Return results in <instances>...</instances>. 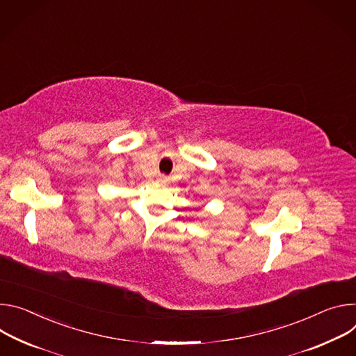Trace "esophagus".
Returning a JSON list of instances; mask_svg holds the SVG:
<instances>
[{"label": "esophagus", "mask_w": 356, "mask_h": 356, "mask_svg": "<svg viewBox=\"0 0 356 356\" xmlns=\"http://www.w3.org/2000/svg\"><path fill=\"white\" fill-rule=\"evenodd\" d=\"M156 181L160 182V184H168V177H165V175H158V178H156Z\"/></svg>", "instance_id": "1"}]
</instances>
